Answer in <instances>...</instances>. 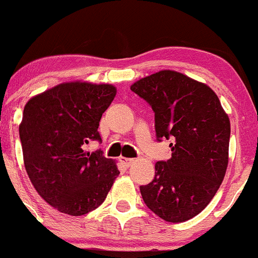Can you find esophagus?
<instances>
[{
	"instance_id": "34e87169",
	"label": "esophagus",
	"mask_w": 258,
	"mask_h": 258,
	"mask_svg": "<svg viewBox=\"0 0 258 258\" xmlns=\"http://www.w3.org/2000/svg\"><path fill=\"white\" fill-rule=\"evenodd\" d=\"M119 162H121L122 164L124 165V167H131V165L134 164L135 159H131V158H123V156H121V158H119Z\"/></svg>"
}]
</instances>
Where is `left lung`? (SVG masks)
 Returning a JSON list of instances; mask_svg holds the SVG:
<instances>
[{"mask_svg": "<svg viewBox=\"0 0 258 258\" xmlns=\"http://www.w3.org/2000/svg\"><path fill=\"white\" fill-rule=\"evenodd\" d=\"M155 113L156 140H172V158L155 164V177L140 186L144 202L169 223L201 213L215 196L228 167L230 122L218 95L205 84L164 70L131 85Z\"/></svg>", "mask_w": 258, "mask_h": 258, "instance_id": "8db88e82", "label": "left lung"}]
</instances>
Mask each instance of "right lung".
Here are the masks:
<instances>
[{"label":"right lung","mask_w":258,"mask_h":258,"mask_svg":"<svg viewBox=\"0 0 258 258\" xmlns=\"http://www.w3.org/2000/svg\"><path fill=\"white\" fill-rule=\"evenodd\" d=\"M115 93L108 84L64 83L24 108L19 134L26 173L42 199L61 213L95 210L119 174L102 150L85 151L90 141H102L100 118Z\"/></svg>","instance_id":"1"}]
</instances>
